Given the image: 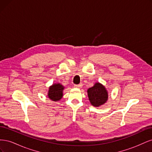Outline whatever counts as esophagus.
I'll list each match as a JSON object with an SVG mask.
<instances>
[{
    "label": "esophagus",
    "instance_id": "obj_1",
    "mask_svg": "<svg viewBox=\"0 0 152 152\" xmlns=\"http://www.w3.org/2000/svg\"><path fill=\"white\" fill-rule=\"evenodd\" d=\"M74 87H77V88H81V87H82V84H75Z\"/></svg>",
    "mask_w": 152,
    "mask_h": 152
}]
</instances>
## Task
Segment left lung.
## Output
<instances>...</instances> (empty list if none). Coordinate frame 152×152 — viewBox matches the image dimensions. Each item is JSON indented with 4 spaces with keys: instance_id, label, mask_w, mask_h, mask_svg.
<instances>
[{
    "instance_id": "left-lung-1",
    "label": "left lung",
    "mask_w": 152,
    "mask_h": 152,
    "mask_svg": "<svg viewBox=\"0 0 152 152\" xmlns=\"http://www.w3.org/2000/svg\"><path fill=\"white\" fill-rule=\"evenodd\" d=\"M89 99L94 107H99L108 99V93L105 87L99 83H96L93 87L87 90Z\"/></svg>"
}]
</instances>
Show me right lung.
I'll return each mask as SVG.
<instances>
[{"instance_id":"obj_1","label":"right lung","mask_w":152,"mask_h":152,"mask_svg":"<svg viewBox=\"0 0 152 152\" xmlns=\"http://www.w3.org/2000/svg\"><path fill=\"white\" fill-rule=\"evenodd\" d=\"M64 87L60 84H54L49 87L48 97L54 102L61 99L63 96Z\"/></svg>"}]
</instances>
